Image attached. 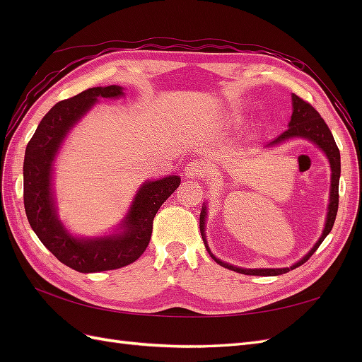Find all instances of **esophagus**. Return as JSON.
Segmentation results:
<instances>
[{"label":"esophagus","instance_id":"obj_1","mask_svg":"<svg viewBox=\"0 0 362 362\" xmlns=\"http://www.w3.org/2000/svg\"><path fill=\"white\" fill-rule=\"evenodd\" d=\"M209 165L204 160H191L185 166V174L188 177H196V179H205L209 175Z\"/></svg>","mask_w":362,"mask_h":362}]
</instances>
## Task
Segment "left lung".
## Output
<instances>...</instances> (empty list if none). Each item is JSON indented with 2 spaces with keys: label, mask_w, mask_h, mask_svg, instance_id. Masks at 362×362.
<instances>
[{
  "label": "left lung",
  "mask_w": 362,
  "mask_h": 362,
  "mask_svg": "<svg viewBox=\"0 0 362 362\" xmlns=\"http://www.w3.org/2000/svg\"><path fill=\"white\" fill-rule=\"evenodd\" d=\"M292 117L289 121V127L288 130L276 136L274 141H271L267 144L269 146H275L281 141H286L289 138H306V140L313 141L314 144H317L319 148L327 153V157L329 160V165H332V193H329V205H328V214H327V222H325V228L324 233H322L320 240L314 244V247L308 252V255H305L302 259L296 263L294 266L291 267H283V269H241V267H235L232 264H227L224 261H221L218 258H214L211 255V252L206 245L205 241V233H204V226H205V206L201 211V233L204 238L205 247L209 250V253L211 255V258L216 261L218 264H221L222 267H227L230 271L240 272V274H245V275H263V276H271V275H281L286 274L292 269H296L298 266H302L303 263H306L311 258V255L314 252L317 250L319 245L322 244V241L325 240L327 235L332 232L333 224L336 221V214H337V206H339V177H341V152L337 149V144L333 138V134L329 132V129L327 126V122L324 121V118L320 117L319 112L314 109V107L303 101L302 98H298L297 95H292Z\"/></svg>",
  "instance_id": "1"
}]
</instances>
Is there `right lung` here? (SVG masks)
<instances>
[{
  "label": "right lung",
  "instance_id": "right-lung-1",
  "mask_svg": "<svg viewBox=\"0 0 362 362\" xmlns=\"http://www.w3.org/2000/svg\"><path fill=\"white\" fill-rule=\"evenodd\" d=\"M121 95L122 88L118 86L93 87L57 103L40 121L25 152L23 197L29 224L38 240L60 263L83 274L113 271L140 258L149 245L153 218L158 209L180 185L179 175L146 182L122 222L124 230L117 236L79 240L60 224L51 191L54 157L68 130L91 109L98 98Z\"/></svg>",
  "mask_w": 362,
  "mask_h": 362
}]
</instances>
